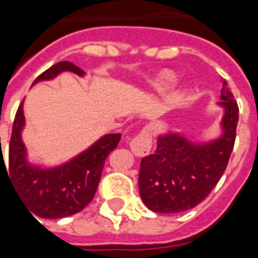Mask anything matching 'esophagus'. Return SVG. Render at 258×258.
<instances>
[{"mask_svg":"<svg viewBox=\"0 0 258 258\" xmlns=\"http://www.w3.org/2000/svg\"><path fill=\"white\" fill-rule=\"evenodd\" d=\"M130 149L137 157H145L150 153L151 149V135L147 128L142 130L139 135L134 138L130 142Z\"/></svg>","mask_w":258,"mask_h":258,"instance_id":"34e87169","label":"esophagus"}]
</instances>
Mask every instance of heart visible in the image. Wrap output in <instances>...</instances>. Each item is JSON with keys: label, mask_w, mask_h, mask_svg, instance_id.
I'll list each match as a JSON object with an SVG mask.
<instances>
[{"label": "heart", "mask_w": 258, "mask_h": 258, "mask_svg": "<svg viewBox=\"0 0 258 258\" xmlns=\"http://www.w3.org/2000/svg\"><path fill=\"white\" fill-rule=\"evenodd\" d=\"M177 82V76L173 72H164L160 76L155 77L153 81V89L157 93H166L168 90L173 88V85Z\"/></svg>", "instance_id": "heart-1"}]
</instances>
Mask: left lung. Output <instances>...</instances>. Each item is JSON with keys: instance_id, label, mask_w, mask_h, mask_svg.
I'll use <instances>...</instances> for the list:
<instances>
[{"instance_id": "left-lung-1", "label": "left lung", "mask_w": 258, "mask_h": 258, "mask_svg": "<svg viewBox=\"0 0 258 258\" xmlns=\"http://www.w3.org/2000/svg\"><path fill=\"white\" fill-rule=\"evenodd\" d=\"M221 135L195 142L181 134H161L154 154L141 161L139 194L149 210L174 214L196 207L221 180L233 151L238 105L226 81L222 84Z\"/></svg>"}]
</instances>
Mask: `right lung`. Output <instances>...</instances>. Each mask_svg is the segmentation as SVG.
<instances>
[{
  "label": "right lung",
  "instance_id": "add662e5",
  "mask_svg": "<svg viewBox=\"0 0 258 258\" xmlns=\"http://www.w3.org/2000/svg\"><path fill=\"white\" fill-rule=\"evenodd\" d=\"M63 72L85 76L84 70L64 60L42 73L32 85L54 80ZM23 104L24 101L20 104L13 121L8 170L3 153L0 164L5 166L7 173L9 172L8 176L11 177L12 185L31 214L44 219L74 215L84 210L94 198L105 158L116 149L121 135L107 134L68 162L52 168H42L40 165L31 164L27 158V149L21 138L25 125Z\"/></svg>",
  "mask_w": 258,
  "mask_h": 258
}]
</instances>
